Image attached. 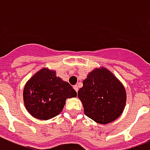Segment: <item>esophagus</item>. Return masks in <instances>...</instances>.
Here are the masks:
<instances>
[{"label":"esophagus","mask_w":150,"mask_h":150,"mask_svg":"<svg viewBox=\"0 0 150 150\" xmlns=\"http://www.w3.org/2000/svg\"><path fill=\"white\" fill-rule=\"evenodd\" d=\"M74 88H75V90L76 91V92H78V90H79V88H78V86H77V85H75V86H74Z\"/></svg>","instance_id":"34e87169"}]
</instances>
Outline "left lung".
<instances>
[{
	"label": "left lung",
	"mask_w": 150,
	"mask_h": 150,
	"mask_svg": "<svg viewBox=\"0 0 150 150\" xmlns=\"http://www.w3.org/2000/svg\"><path fill=\"white\" fill-rule=\"evenodd\" d=\"M78 97L83 103L84 114L99 124L117 119L126 106L123 84L104 67L94 69L83 79Z\"/></svg>",
	"instance_id": "obj_1"
}]
</instances>
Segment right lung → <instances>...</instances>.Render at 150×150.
Returning a JSON list of instances; mask_svg holds the SVG:
<instances>
[{
    "label": "right lung",
    "instance_id": "obj_1",
    "mask_svg": "<svg viewBox=\"0 0 150 150\" xmlns=\"http://www.w3.org/2000/svg\"><path fill=\"white\" fill-rule=\"evenodd\" d=\"M77 93L70 83L56 75V72L42 68L33 75L24 88V106L33 117L48 120L57 116L67 98Z\"/></svg>",
    "mask_w": 150,
    "mask_h": 150
}]
</instances>
